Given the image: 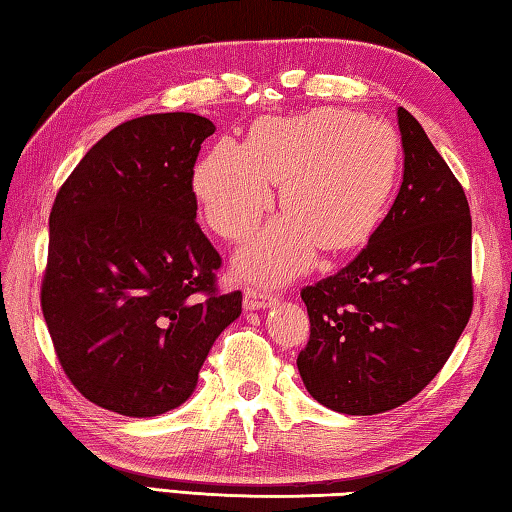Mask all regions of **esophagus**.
I'll list each match as a JSON object with an SVG mask.
<instances>
[{
	"label": "esophagus",
	"instance_id": "34e87169",
	"mask_svg": "<svg viewBox=\"0 0 512 512\" xmlns=\"http://www.w3.org/2000/svg\"><path fill=\"white\" fill-rule=\"evenodd\" d=\"M243 303L247 310H263V307L276 303V294H269L265 289H258V287H247Z\"/></svg>",
	"mask_w": 512,
	"mask_h": 512
}]
</instances>
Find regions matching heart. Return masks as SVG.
I'll return each instance as SVG.
<instances>
[{
  "label": "heart",
  "mask_w": 512,
  "mask_h": 512,
  "mask_svg": "<svg viewBox=\"0 0 512 512\" xmlns=\"http://www.w3.org/2000/svg\"><path fill=\"white\" fill-rule=\"evenodd\" d=\"M397 138L388 124L316 109L258 120L245 144L220 140L200 160L194 191L220 236L243 240L274 205L289 214L238 256L240 272L278 281L312 265L316 247L347 249L370 234L388 200Z\"/></svg>",
  "instance_id": "obj_1"
}]
</instances>
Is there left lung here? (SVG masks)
<instances>
[{"label": "left lung", "mask_w": 512, "mask_h": 512, "mask_svg": "<svg viewBox=\"0 0 512 512\" xmlns=\"http://www.w3.org/2000/svg\"><path fill=\"white\" fill-rule=\"evenodd\" d=\"M403 182L354 260L301 289L307 392L343 414L403 406L446 365L472 314V220L455 173L399 106Z\"/></svg>", "instance_id": "1"}]
</instances>
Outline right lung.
Instances as JSON below:
<instances>
[{
  "instance_id": "add662e5",
  "label": "right lung",
  "mask_w": 512,
  "mask_h": 512,
  "mask_svg": "<svg viewBox=\"0 0 512 512\" xmlns=\"http://www.w3.org/2000/svg\"><path fill=\"white\" fill-rule=\"evenodd\" d=\"M216 131L151 113L93 144L53 202L42 312L75 390L124 417L185 403L211 345L243 312L196 223L194 165Z\"/></svg>"
}]
</instances>
